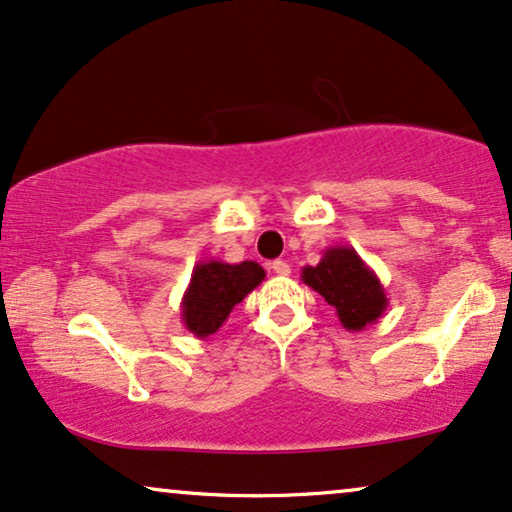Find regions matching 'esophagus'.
<instances>
[{
    "mask_svg": "<svg viewBox=\"0 0 512 512\" xmlns=\"http://www.w3.org/2000/svg\"><path fill=\"white\" fill-rule=\"evenodd\" d=\"M271 271H274L276 276H290V264L285 260H276L271 262Z\"/></svg>",
    "mask_w": 512,
    "mask_h": 512,
    "instance_id": "esophagus-1",
    "label": "esophagus"
}]
</instances>
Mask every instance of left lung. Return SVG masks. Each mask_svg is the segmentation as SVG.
<instances>
[{
    "label": "left lung",
    "mask_w": 512,
    "mask_h": 512,
    "mask_svg": "<svg viewBox=\"0 0 512 512\" xmlns=\"http://www.w3.org/2000/svg\"><path fill=\"white\" fill-rule=\"evenodd\" d=\"M302 281L335 306L339 323L349 332H360L384 316L388 297L379 276L349 245H332L316 267L302 269Z\"/></svg>",
    "instance_id": "8db88e82"
}]
</instances>
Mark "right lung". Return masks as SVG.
<instances>
[{"label":"right lung","mask_w":512,"mask_h":512,"mask_svg":"<svg viewBox=\"0 0 512 512\" xmlns=\"http://www.w3.org/2000/svg\"><path fill=\"white\" fill-rule=\"evenodd\" d=\"M264 269L257 262L227 264L217 260L199 262L192 271L185 295H182V323L194 337L215 335L252 290L264 281Z\"/></svg>","instance_id":"obj_1"}]
</instances>
